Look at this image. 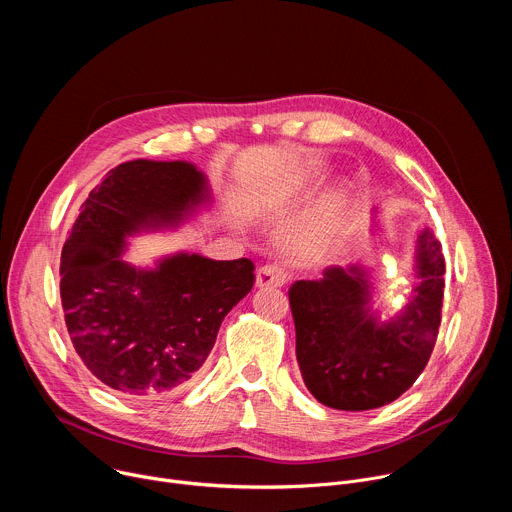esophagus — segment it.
Instances as JSON below:
<instances>
[{
	"instance_id": "obj_1",
	"label": "esophagus",
	"mask_w": 512,
	"mask_h": 512,
	"mask_svg": "<svg viewBox=\"0 0 512 512\" xmlns=\"http://www.w3.org/2000/svg\"><path fill=\"white\" fill-rule=\"evenodd\" d=\"M287 281V273L277 263H267L257 271V287H281Z\"/></svg>"
}]
</instances>
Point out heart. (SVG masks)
I'll use <instances>...</instances> for the list:
<instances>
[{"instance_id":"heart-1","label":"heart","mask_w":512,"mask_h":512,"mask_svg":"<svg viewBox=\"0 0 512 512\" xmlns=\"http://www.w3.org/2000/svg\"><path fill=\"white\" fill-rule=\"evenodd\" d=\"M334 233H336V202L330 200L322 208V212L316 218V223L310 229V233L304 237L302 247H306V249H320V247H324L332 239Z\"/></svg>"}]
</instances>
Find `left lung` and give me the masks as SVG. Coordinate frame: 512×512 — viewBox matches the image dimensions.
I'll list each match as a JSON object with an SVG mask.
<instances>
[{
  "instance_id": "8db88e82",
  "label": "left lung",
  "mask_w": 512,
  "mask_h": 512,
  "mask_svg": "<svg viewBox=\"0 0 512 512\" xmlns=\"http://www.w3.org/2000/svg\"><path fill=\"white\" fill-rule=\"evenodd\" d=\"M446 263L429 231L419 237L415 294L387 324L367 312L369 285L352 267L289 287L296 354L308 391L326 407L367 411L401 397L423 373L442 320Z\"/></svg>"
}]
</instances>
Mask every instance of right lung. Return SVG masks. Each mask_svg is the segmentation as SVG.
Segmentation results:
<instances>
[{"instance_id": "add662e5", "label": "right lung", "mask_w": 512, "mask_h": 512, "mask_svg": "<svg viewBox=\"0 0 512 512\" xmlns=\"http://www.w3.org/2000/svg\"><path fill=\"white\" fill-rule=\"evenodd\" d=\"M202 196L192 164L133 160L105 174L70 229L60 257L64 322L85 367L115 391L158 397L186 387L255 283L245 257L176 255L156 271L119 259L125 235L176 221Z\"/></svg>"}]
</instances>
